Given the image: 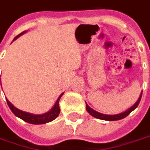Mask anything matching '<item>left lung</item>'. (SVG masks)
I'll return each mask as SVG.
<instances>
[{
	"label": "left lung",
	"mask_w": 150,
	"mask_h": 150,
	"mask_svg": "<svg viewBox=\"0 0 150 150\" xmlns=\"http://www.w3.org/2000/svg\"><path fill=\"white\" fill-rule=\"evenodd\" d=\"M141 96H142V92H141V95H140L139 99H138V100L136 102V104L134 105L133 106H132V107L130 108V109H128L127 110H126L125 112H123V113H121V114H119V115H104V114H100L99 112H97L96 110H93L92 108H90L89 106H88V105L87 104V103H86V110H87V111L88 112L90 115H92V116H93V117H95V118H97V119H101V120H106V121H115V120H119V119H123V118L127 117L131 112L133 111L138 106V105H139L140 101H141Z\"/></svg>",
	"instance_id": "left-lung-1"
}]
</instances>
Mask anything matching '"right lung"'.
<instances>
[{"instance_id":"right-lung-1","label":"right lung","mask_w":150,"mask_h":150,"mask_svg":"<svg viewBox=\"0 0 150 150\" xmlns=\"http://www.w3.org/2000/svg\"><path fill=\"white\" fill-rule=\"evenodd\" d=\"M23 32H22L21 34H19L18 35H17L15 38L13 40H16L19 35H21L22 34H23ZM63 95V93H62L60 95V97H58V99L56 101V103L54 105L50 111L47 112L46 114H44V115H32V114H30V113H27V112L22 111L20 110L17 109L16 107H14L13 105L11 104L9 102L8 99H6V101H7V104L9 105V109L11 110V111L13 112V115L20 118L21 119L24 120L25 122H28V123H31V124H43V123H46V122H51L53 121V119H55L57 118L59 113H60V108H59V100H60V98L62 97V96Z\"/></svg>"}]
</instances>
